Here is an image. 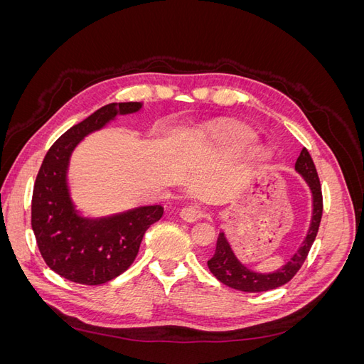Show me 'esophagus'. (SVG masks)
<instances>
[{"instance_id":"obj_1","label":"esophagus","mask_w":364,"mask_h":364,"mask_svg":"<svg viewBox=\"0 0 364 364\" xmlns=\"http://www.w3.org/2000/svg\"><path fill=\"white\" fill-rule=\"evenodd\" d=\"M202 215H203V213L197 206H185L181 211L182 220H185V222H190V223H194V222H197V220H200Z\"/></svg>"}]
</instances>
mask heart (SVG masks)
Masks as SVG:
<instances>
[{
  "instance_id": "obj_1",
  "label": "heart",
  "mask_w": 364,
  "mask_h": 364,
  "mask_svg": "<svg viewBox=\"0 0 364 364\" xmlns=\"http://www.w3.org/2000/svg\"><path fill=\"white\" fill-rule=\"evenodd\" d=\"M257 135L247 129H228L223 132L211 136L209 144L220 153V155L226 156H241L255 146ZM259 155L262 158H267L269 153L266 150H261Z\"/></svg>"
}]
</instances>
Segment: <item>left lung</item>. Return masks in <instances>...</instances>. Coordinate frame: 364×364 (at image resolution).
Returning <instances> with one entry per match:
<instances>
[{"label":"left lung","mask_w":364,"mask_h":364,"mask_svg":"<svg viewBox=\"0 0 364 364\" xmlns=\"http://www.w3.org/2000/svg\"><path fill=\"white\" fill-rule=\"evenodd\" d=\"M294 171L301 176L311 194V218L301 246L297 247L291 258L277 270L257 272L249 269L246 264L238 259L232 249V245H230V241L223 230V232L218 234L215 253L208 261V267L213 272L214 277L220 282L228 285V287L246 293L269 291L287 284L297 273V270L301 269L316 240L317 229L318 225H321L323 205L321 182H318L314 162L306 149L301 150V155L294 164Z\"/></svg>","instance_id":"obj_1"}]
</instances>
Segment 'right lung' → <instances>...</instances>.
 Instances as JSON below:
<instances>
[{
    "mask_svg": "<svg viewBox=\"0 0 364 364\" xmlns=\"http://www.w3.org/2000/svg\"><path fill=\"white\" fill-rule=\"evenodd\" d=\"M141 107V102L100 107L65 132L43 158L33 188L31 228L43 261L65 279L98 285L119 277L135 261L146 230L164 214L161 205H147L85 217L70 190V161L77 146L118 115L135 114Z\"/></svg>",
    "mask_w": 364,
    "mask_h": 364,
    "instance_id": "obj_1",
    "label": "right lung"
}]
</instances>
